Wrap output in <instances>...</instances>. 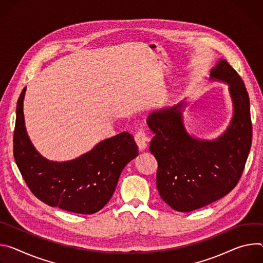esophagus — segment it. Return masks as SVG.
<instances>
[{"mask_svg":"<svg viewBox=\"0 0 263 263\" xmlns=\"http://www.w3.org/2000/svg\"><path fill=\"white\" fill-rule=\"evenodd\" d=\"M135 141L138 145L139 149L142 152L145 148L147 147V143L149 142V137L147 136V134L145 133L143 129H139L136 134H135Z\"/></svg>","mask_w":263,"mask_h":263,"instance_id":"34e87169","label":"esophagus"}]
</instances>
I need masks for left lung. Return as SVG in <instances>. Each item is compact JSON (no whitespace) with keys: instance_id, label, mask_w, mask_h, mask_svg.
<instances>
[{"instance_id":"left-lung-1","label":"left lung","mask_w":263,"mask_h":263,"mask_svg":"<svg viewBox=\"0 0 263 263\" xmlns=\"http://www.w3.org/2000/svg\"><path fill=\"white\" fill-rule=\"evenodd\" d=\"M211 79L229 84L234 105L231 124L218 139L190 137L182 122L183 103L154 111L147 119L155 133L149 151L158 162L157 188L176 211L202 208L234 189L251 149L250 99L243 80L226 60L212 69Z\"/></svg>"}]
</instances>
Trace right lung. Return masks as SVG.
Wrapping results in <instances>:
<instances>
[{"label":"right lung","instance_id":"add662e5","mask_svg":"<svg viewBox=\"0 0 263 263\" xmlns=\"http://www.w3.org/2000/svg\"><path fill=\"white\" fill-rule=\"evenodd\" d=\"M25 92L26 87L16 104L13 156L28 188L51 207L79 214L98 212L110 199L125 165L138 156L133 135H116L69 162L48 161L35 151L26 133Z\"/></svg>","mask_w":263,"mask_h":263}]
</instances>
